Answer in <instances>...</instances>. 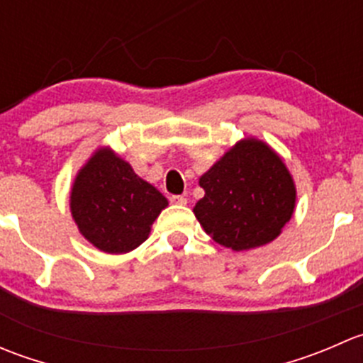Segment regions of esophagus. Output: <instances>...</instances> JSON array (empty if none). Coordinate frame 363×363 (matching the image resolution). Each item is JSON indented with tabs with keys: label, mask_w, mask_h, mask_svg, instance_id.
Segmentation results:
<instances>
[{
	"label": "esophagus",
	"mask_w": 363,
	"mask_h": 363,
	"mask_svg": "<svg viewBox=\"0 0 363 363\" xmlns=\"http://www.w3.org/2000/svg\"><path fill=\"white\" fill-rule=\"evenodd\" d=\"M170 202L175 205H186L188 203V199H186L184 195H174V196H170Z\"/></svg>",
	"instance_id": "1"
}]
</instances>
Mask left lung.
<instances>
[{"instance_id": "1", "label": "left lung", "mask_w": 363, "mask_h": 363, "mask_svg": "<svg viewBox=\"0 0 363 363\" xmlns=\"http://www.w3.org/2000/svg\"><path fill=\"white\" fill-rule=\"evenodd\" d=\"M199 182L205 195L193 208L196 219L216 242L233 251L272 242L294 216V177L258 138L237 142Z\"/></svg>"}]
</instances>
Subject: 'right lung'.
<instances>
[{
    "instance_id": "add662e5",
    "label": "right lung",
    "mask_w": 363,
    "mask_h": 363,
    "mask_svg": "<svg viewBox=\"0 0 363 363\" xmlns=\"http://www.w3.org/2000/svg\"><path fill=\"white\" fill-rule=\"evenodd\" d=\"M168 200L138 177L128 161L101 147L77 174L69 211L79 232L104 252L133 251L149 237Z\"/></svg>"
}]
</instances>
